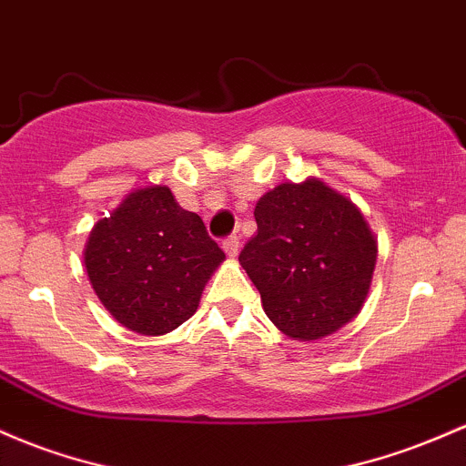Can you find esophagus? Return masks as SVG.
<instances>
[{
  "instance_id": "34e87169",
  "label": "esophagus",
  "mask_w": 466,
  "mask_h": 466,
  "mask_svg": "<svg viewBox=\"0 0 466 466\" xmlns=\"http://www.w3.org/2000/svg\"><path fill=\"white\" fill-rule=\"evenodd\" d=\"M238 248H241V243H238L237 234H229L228 238H223V249H225V254H228V257H232V258L237 257Z\"/></svg>"
}]
</instances>
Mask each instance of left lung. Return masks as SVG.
Wrapping results in <instances>:
<instances>
[{"instance_id":"left-lung-1","label":"left lung","mask_w":466,"mask_h":466,"mask_svg":"<svg viewBox=\"0 0 466 466\" xmlns=\"http://www.w3.org/2000/svg\"><path fill=\"white\" fill-rule=\"evenodd\" d=\"M257 234L238 254L283 334L319 340L360 311L376 241L351 201L323 181L280 183L254 208Z\"/></svg>"}]
</instances>
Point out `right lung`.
<instances>
[{"instance_id":"1","label":"right lung","mask_w":466,"mask_h":466,"mask_svg":"<svg viewBox=\"0 0 466 466\" xmlns=\"http://www.w3.org/2000/svg\"><path fill=\"white\" fill-rule=\"evenodd\" d=\"M223 258L201 217L183 209L161 186L127 194L92 228L84 254L106 309L143 336L167 334L186 323Z\"/></svg>"}]
</instances>
